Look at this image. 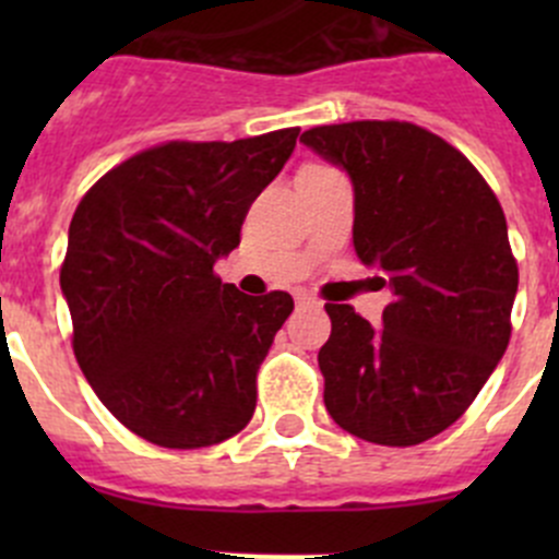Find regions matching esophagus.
Listing matches in <instances>:
<instances>
[{
    "label": "esophagus",
    "instance_id": "obj_1",
    "mask_svg": "<svg viewBox=\"0 0 559 559\" xmlns=\"http://www.w3.org/2000/svg\"><path fill=\"white\" fill-rule=\"evenodd\" d=\"M295 300H297V306H313L316 297H313V295H308V292H297Z\"/></svg>",
    "mask_w": 559,
    "mask_h": 559
}]
</instances>
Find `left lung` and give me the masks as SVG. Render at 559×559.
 I'll return each mask as SVG.
<instances>
[{"label": "left lung", "mask_w": 559, "mask_h": 559, "mask_svg": "<svg viewBox=\"0 0 559 559\" xmlns=\"http://www.w3.org/2000/svg\"><path fill=\"white\" fill-rule=\"evenodd\" d=\"M300 143L348 173L354 251L392 292L379 330L352 306H324L326 411L362 441H430L465 414L509 346L520 270L503 207L454 145L416 123H332Z\"/></svg>", "instance_id": "1"}]
</instances>
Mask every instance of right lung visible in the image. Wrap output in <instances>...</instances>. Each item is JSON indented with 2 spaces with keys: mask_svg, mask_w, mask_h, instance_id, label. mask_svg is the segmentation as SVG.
Returning <instances> with one entry per match:
<instances>
[{
  "mask_svg": "<svg viewBox=\"0 0 559 559\" xmlns=\"http://www.w3.org/2000/svg\"><path fill=\"white\" fill-rule=\"evenodd\" d=\"M297 134L140 151L72 216L61 292L75 359L105 408L156 447H213L251 421L257 370L295 300L243 295L213 264L240 246Z\"/></svg>",
  "mask_w": 559,
  "mask_h": 559,
  "instance_id": "1",
  "label": "right lung"
}]
</instances>
